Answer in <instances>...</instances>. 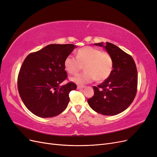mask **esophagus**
<instances>
[{
    "instance_id": "obj_1",
    "label": "esophagus",
    "mask_w": 157,
    "mask_h": 157,
    "mask_svg": "<svg viewBox=\"0 0 157 157\" xmlns=\"http://www.w3.org/2000/svg\"><path fill=\"white\" fill-rule=\"evenodd\" d=\"M85 86H82V85H78V86H77V89L78 90H80V89H82L84 88Z\"/></svg>"
}]
</instances>
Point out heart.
I'll use <instances>...</instances> for the list:
<instances>
[{
    "instance_id": "obj_1",
    "label": "heart",
    "mask_w": 157,
    "mask_h": 157,
    "mask_svg": "<svg viewBox=\"0 0 157 157\" xmlns=\"http://www.w3.org/2000/svg\"><path fill=\"white\" fill-rule=\"evenodd\" d=\"M85 71L71 78L77 84L91 82L96 78L102 82L110 76L113 69V59L107 52L91 46L80 48L76 57L69 55L64 61L65 69L70 74H76L83 67Z\"/></svg>"
}]
</instances>
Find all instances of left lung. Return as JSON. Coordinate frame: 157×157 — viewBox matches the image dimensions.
Here are the masks:
<instances>
[{"mask_svg":"<svg viewBox=\"0 0 157 157\" xmlns=\"http://www.w3.org/2000/svg\"><path fill=\"white\" fill-rule=\"evenodd\" d=\"M104 46L113 59L110 76L98 86L94 95L88 99L90 107L104 115H116L124 111L134 101L137 93V71L132 57L116 45L106 42L96 43Z\"/></svg>","mask_w":157,"mask_h":157,"instance_id":"left-lung-1","label":"left lung"}]
</instances>
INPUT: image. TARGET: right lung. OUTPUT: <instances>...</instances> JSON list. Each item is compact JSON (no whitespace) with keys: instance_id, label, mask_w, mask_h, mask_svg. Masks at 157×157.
<instances>
[{"instance_id":"1","label":"right lung","mask_w":157,"mask_h":157,"mask_svg":"<svg viewBox=\"0 0 157 157\" xmlns=\"http://www.w3.org/2000/svg\"><path fill=\"white\" fill-rule=\"evenodd\" d=\"M76 46L52 44L28 55L17 77V88L26 107L42 118L59 115L67 108L69 94L77 88L69 82L60 84L67 78L64 61Z\"/></svg>"}]
</instances>
